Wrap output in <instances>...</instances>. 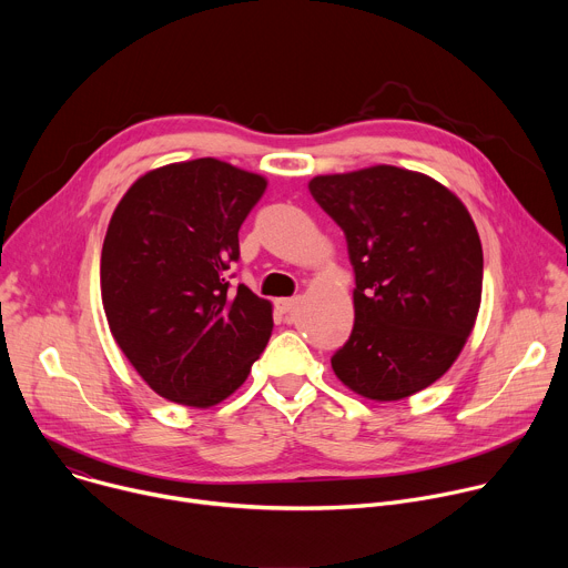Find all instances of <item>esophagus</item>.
<instances>
[{
    "label": "esophagus",
    "mask_w": 568,
    "mask_h": 568,
    "mask_svg": "<svg viewBox=\"0 0 568 568\" xmlns=\"http://www.w3.org/2000/svg\"><path fill=\"white\" fill-rule=\"evenodd\" d=\"M301 301V296H290V298H276V307L281 310V312H290V310H294V305Z\"/></svg>",
    "instance_id": "obj_1"
}]
</instances>
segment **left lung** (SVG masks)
Listing matches in <instances>:
<instances>
[{
	"instance_id": "8db88e82",
	"label": "left lung",
	"mask_w": 568,
	"mask_h": 568,
	"mask_svg": "<svg viewBox=\"0 0 568 568\" xmlns=\"http://www.w3.org/2000/svg\"><path fill=\"white\" fill-rule=\"evenodd\" d=\"M307 189L342 226L355 270V326L331 359L335 375L377 402L427 388L478 314L483 250L471 215L436 180L395 166L318 175Z\"/></svg>"
}]
</instances>
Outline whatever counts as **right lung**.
<instances>
[{
    "label": "right lung",
    "mask_w": 568,
    "mask_h": 568,
    "mask_svg": "<svg viewBox=\"0 0 568 568\" xmlns=\"http://www.w3.org/2000/svg\"><path fill=\"white\" fill-rule=\"evenodd\" d=\"M265 178L202 156L139 178L110 220L101 296L112 337L145 384L206 409L247 379L265 351L272 303L229 290L237 231Z\"/></svg>",
    "instance_id": "right-lung-1"
}]
</instances>
